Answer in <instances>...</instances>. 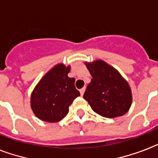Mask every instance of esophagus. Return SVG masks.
Here are the masks:
<instances>
[{
	"instance_id": "obj_1",
	"label": "esophagus",
	"mask_w": 158,
	"mask_h": 158,
	"mask_svg": "<svg viewBox=\"0 0 158 158\" xmlns=\"http://www.w3.org/2000/svg\"><path fill=\"white\" fill-rule=\"evenodd\" d=\"M85 87H83L81 88L80 90V93H81V96H83V94L85 92Z\"/></svg>"
}]
</instances>
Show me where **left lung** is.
Segmentation results:
<instances>
[{
    "label": "left lung",
    "instance_id": "1",
    "mask_svg": "<svg viewBox=\"0 0 158 158\" xmlns=\"http://www.w3.org/2000/svg\"><path fill=\"white\" fill-rule=\"evenodd\" d=\"M86 67L92 78L83 98L93 110L106 118H115L127 113L132 104L128 82L104 61L86 63Z\"/></svg>",
    "mask_w": 158,
    "mask_h": 158
}]
</instances>
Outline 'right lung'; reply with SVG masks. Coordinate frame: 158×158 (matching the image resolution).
<instances>
[{"instance_id": "1", "label": "right lung", "mask_w": 158, "mask_h": 158, "mask_svg": "<svg viewBox=\"0 0 158 158\" xmlns=\"http://www.w3.org/2000/svg\"><path fill=\"white\" fill-rule=\"evenodd\" d=\"M70 67L58 64L51 69L35 86L31 95V108L38 118L58 122L68 114L69 106L80 96L75 79L68 77Z\"/></svg>"}]
</instances>
